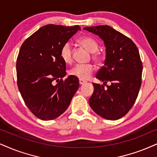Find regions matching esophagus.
I'll use <instances>...</instances> for the list:
<instances>
[{"label": "esophagus", "mask_w": 157, "mask_h": 157, "mask_svg": "<svg viewBox=\"0 0 157 157\" xmlns=\"http://www.w3.org/2000/svg\"><path fill=\"white\" fill-rule=\"evenodd\" d=\"M85 83H86V82H85V81L82 80V79H79V84L82 85V84H85Z\"/></svg>", "instance_id": "obj_1"}]
</instances>
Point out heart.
Here are the masks:
<instances>
[{
  "mask_svg": "<svg viewBox=\"0 0 157 157\" xmlns=\"http://www.w3.org/2000/svg\"><path fill=\"white\" fill-rule=\"evenodd\" d=\"M78 44L91 53H92V59L98 64L102 61V55L98 52L99 44L93 38L90 36H82L79 38ZM60 57L66 64H71L73 62V49L71 44L66 43L60 49ZM94 71V67L91 64L87 65H77L70 71V74L77 78L86 80L91 77Z\"/></svg>",
  "mask_w": 157,
  "mask_h": 157,
  "instance_id": "obj_1",
  "label": "heart"
}]
</instances>
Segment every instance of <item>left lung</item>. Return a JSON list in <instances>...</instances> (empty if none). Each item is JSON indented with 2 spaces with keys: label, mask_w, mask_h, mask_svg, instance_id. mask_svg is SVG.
Here are the masks:
<instances>
[{
  "label": "left lung",
  "mask_w": 157,
  "mask_h": 157,
  "mask_svg": "<svg viewBox=\"0 0 157 157\" xmlns=\"http://www.w3.org/2000/svg\"><path fill=\"white\" fill-rule=\"evenodd\" d=\"M84 29L99 36L106 48L104 66L96 75L103 84H92L94 92L89 103L101 117L117 120L128 113L138 98L143 72L138 49L130 38L108 25Z\"/></svg>",
  "instance_id": "left-lung-1"
}]
</instances>
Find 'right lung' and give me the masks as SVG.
Returning <instances> with one entry per match:
<instances>
[{
	"label": "right lung",
	"instance_id": "1",
	"mask_svg": "<svg viewBox=\"0 0 157 157\" xmlns=\"http://www.w3.org/2000/svg\"><path fill=\"white\" fill-rule=\"evenodd\" d=\"M80 30L78 25H47L21 46L16 65L17 86L26 105L38 119L48 121L59 117L78 90L77 77L69 75L63 80L66 65L60 49Z\"/></svg>",
	"mask_w": 157,
	"mask_h": 157
}]
</instances>
